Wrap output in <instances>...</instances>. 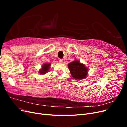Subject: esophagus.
Returning a JSON list of instances; mask_svg holds the SVG:
<instances>
[{"label": "esophagus", "instance_id": "34e87169", "mask_svg": "<svg viewBox=\"0 0 127 127\" xmlns=\"http://www.w3.org/2000/svg\"><path fill=\"white\" fill-rule=\"evenodd\" d=\"M59 62L60 63H64V60L63 59H59Z\"/></svg>", "mask_w": 127, "mask_h": 127}]
</instances>
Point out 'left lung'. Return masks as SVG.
<instances>
[{"instance_id":"8db88e82","label":"left lung","mask_w":127,"mask_h":127,"mask_svg":"<svg viewBox=\"0 0 127 127\" xmlns=\"http://www.w3.org/2000/svg\"><path fill=\"white\" fill-rule=\"evenodd\" d=\"M68 68L72 77L75 79L82 80L87 76L88 69L78 60H75L68 64Z\"/></svg>"}]
</instances>
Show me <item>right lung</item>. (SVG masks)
Segmentation results:
<instances>
[{"label":"right lung","instance_id":"add662e5","mask_svg":"<svg viewBox=\"0 0 127 127\" xmlns=\"http://www.w3.org/2000/svg\"><path fill=\"white\" fill-rule=\"evenodd\" d=\"M50 63H45L43 64V66L42 67V68L39 70V73L41 75H44L46 73H47L49 69L50 68Z\"/></svg>","mask_w":127,"mask_h":127}]
</instances>
